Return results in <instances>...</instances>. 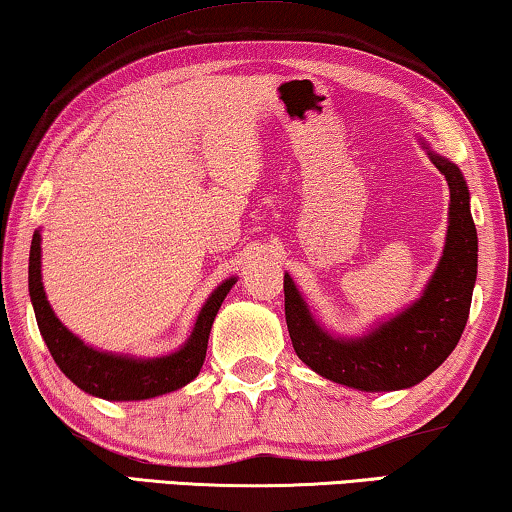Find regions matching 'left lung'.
I'll use <instances>...</instances> for the list:
<instances>
[{
    "mask_svg": "<svg viewBox=\"0 0 512 512\" xmlns=\"http://www.w3.org/2000/svg\"><path fill=\"white\" fill-rule=\"evenodd\" d=\"M427 156L446 177L451 204L444 255L421 299L361 338H335L312 317L308 303L285 273V319L294 352L308 368L335 384L370 393L414 386L451 356L467 326L478 269L469 188L451 160L430 149Z\"/></svg>",
    "mask_w": 512,
    "mask_h": 512,
    "instance_id": "1",
    "label": "left lung"
}]
</instances>
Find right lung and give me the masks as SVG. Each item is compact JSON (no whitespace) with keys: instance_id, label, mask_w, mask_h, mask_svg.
I'll return each instance as SVG.
<instances>
[{"instance_id":"add662e5","label":"right lung","mask_w":512,"mask_h":512,"mask_svg":"<svg viewBox=\"0 0 512 512\" xmlns=\"http://www.w3.org/2000/svg\"><path fill=\"white\" fill-rule=\"evenodd\" d=\"M234 282L236 278H230L213 289L195 319L193 333L179 352L158 358H133L98 352L59 322L55 310L45 299L41 282V232L38 230L34 232L32 250H29V296H32L38 331L59 370L82 391L103 400H149L177 391L200 375L213 319Z\"/></svg>"}]
</instances>
